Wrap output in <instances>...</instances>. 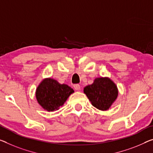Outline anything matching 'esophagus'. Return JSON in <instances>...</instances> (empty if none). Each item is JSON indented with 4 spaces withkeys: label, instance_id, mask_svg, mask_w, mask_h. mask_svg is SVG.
<instances>
[{
    "label": "esophagus",
    "instance_id": "34e87169",
    "mask_svg": "<svg viewBox=\"0 0 153 153\" xmlns=\"http://www.w3.org/2000/svg\"><path fill=\"white\" fill-rule=\"evenodd\" d=\"M73 87L76 90H80V89H81V87H80L79 84H74Z\"/></svg>",
    "mask_w": 153,
    "mask_h": 153
}]
</instances>
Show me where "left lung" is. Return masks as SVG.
<instances>
[{
	"label": "left lung",
	"mask_w": 153,
	"mask_h": 153,
	"mask_svg": "<svg viewBox=\"0 0 153 153\" xmlns=\"http://www.w3.org/2000/svg\"><path fill=\"white\" fill-rule=\"evenodd\" d=\"M94 107L100 110H107L117 96V89L115 83L108 78H96L94 83L84 88Z\"/></svg>",
	"instance_id": "8db88e82"
}]
</instances>
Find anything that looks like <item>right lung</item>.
Listing matches in <instances>:
<instances>
[{
	"label": "right lung",
	"instance_id": "right-lung-1",
	"mask_svg": "<svg viewBox=\"0 0 153 153\" xmlns=\"http://www.w3.org/2000/svg\"><path fill=\"white\" fill-rule=\"evenodd\" d=\"M74 90L65 84H60L53 79H44L36 90L37 102L48 111H53L62 106Z\"/></svg>",
	"mask_w": 153,
	"mask_h": 153
}]
</instances>
